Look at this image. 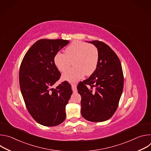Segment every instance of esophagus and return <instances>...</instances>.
Segmentation results:
<instances>
[{
  "mask_svg": "<svg viewBox=\"0 0 151 151\" xmlns=\"http://www.w3.org/2000/svg\"><path fill=\"white\" fill-rule=\"evenodd\" d=\"M72 88L73 93H77V88H76V85L75 84H72Z\"/></svg>",
  "mask_w": 151,
  "mask_h": 151,
  "instance_id": "1",
  "label": "esophagus"
}]
</instances>
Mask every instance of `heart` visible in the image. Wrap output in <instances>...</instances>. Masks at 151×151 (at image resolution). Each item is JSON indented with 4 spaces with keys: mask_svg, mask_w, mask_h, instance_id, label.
Wrapping results in <instances>:
<instances>
[{
    "mask_svg": "<svg viewBox=\"0 0 151 151\" xmlns=\"http://www.w3.org/2000/svg\"><path fill=\"white\" fill-rule=\"evenodd\" d=\"M99 51L93 45L75 40L67 47L65 53L57 52L54 57L55 66L60 72L66 71L74 60V66L63 75V79L76 81L85 75H91L96 69L99 61Z\"/></svg>",
    "mask_w": 151,
    "mask_h": 151,
    "instance_id": "b5f03b06",
    "label": "heart"
}]
</instances>
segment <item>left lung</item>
<instances>
[{"label":"left lung","mask_w":151,"mask_h":151,"mask_svg":"<svg viewBox=\"0 0 151 151\" xmlns=\"http://www.w3.org/2000/svg\"><path fill=\"white\" fill-rule=\"evenodd\" d=\"M99 51L97 66L94 73L80 82L81 115L91 122H103L115 112L123 87L124 76L120 60L115 52L103 42H88Z\"/></svg>","instance_id":"8db88e82"}]
</instances>
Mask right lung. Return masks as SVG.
<instances>
[{"mask_svg": "<svg viewBox=\"0 0 151 151\" xmlns=\"http://www.w3.org/2000/svg\"><path fill=\"white\" fill-rule=\"evenodd\" d=\"M69 43L63 39H42L36 41L25 54L20 66L19 82L27 109L39 124L54 127L66 119V106L72 90L64 81L55 88L60 72L54 57Z\"/></svg>", "mask_w": 151, "mask_h": 151, "instance_id": "1", "label": "right lung"}]
</instances>
